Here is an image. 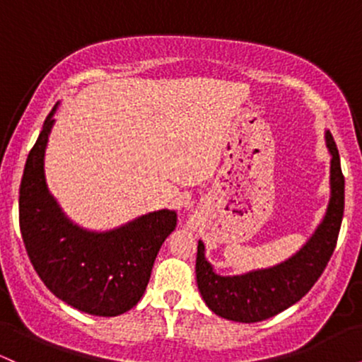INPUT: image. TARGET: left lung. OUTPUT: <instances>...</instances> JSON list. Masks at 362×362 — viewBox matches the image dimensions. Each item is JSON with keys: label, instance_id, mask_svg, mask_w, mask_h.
<instances>
[{"label": "left lung", "instance_id": "1", "mask_svg": "<svg viewBox=\"0 0 362 362\" xmlns=\"http://www.w3.org/2000/svg\"><path fill=\"white\" fill-rule=\"evenodd\" d=\"M330 161V202L327 214L296 255L271 269L243 276L223 277L213 271L204 257V243L197 245L195 276L201 296L211 311L233 322L255 323L281 313L298 303L325 271L337 245L344 216V175L337 144L327 131Z\"/></svg>", "mask_w": 362, "mask_h": 362}]
</instances>
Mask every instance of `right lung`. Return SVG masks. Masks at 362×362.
<instances>
[{"label": "right lung", "instance_id": "right-lung-1", "mask_svg": "<svg viewBox=\"0 0 362 362\" xmlns=\"http://www.w3.org/2000/svg\"><path fill=\"white\" fill-rule=\"evenodd\" d=\"M45 117L20 184V231L28 259L51 293L73 308L117 317L138 305L153 264L177 214L149 213L105 233H93L66 218L45 184L44 153L54 124Z\"/></svg>", "mask_w": 362, "mask_h": 362}]
</instances>
